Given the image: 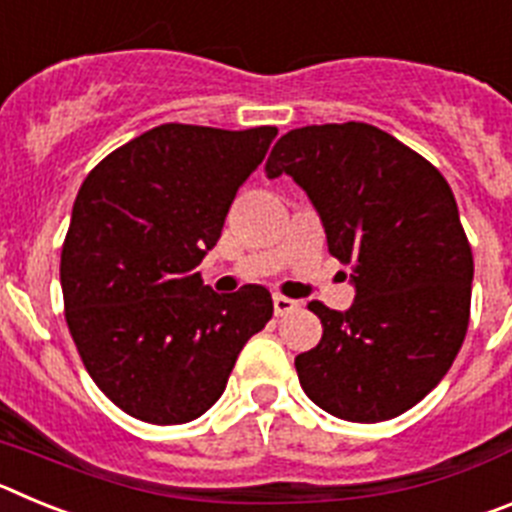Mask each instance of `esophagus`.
<instances>
[{
  "mask_svg": "<svg viewBox=\"0 0 512 512\" xmlns=\"http://www.w3.org/2000/svg\"><path fill=\"white\" fill-rule=\"evenodd\" d=\"M297 307V300H289V297L284 295H274V312L277 315H287V312H292Z\"/></svg>",
  "mask_w": 512,
  "mask_h": 512,
  "instance_id": "1",
  "label": "esophagus"
}]
</instances>
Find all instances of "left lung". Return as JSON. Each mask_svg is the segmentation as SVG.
<instances>
[{
  "label": "left lung",
  "mask_w": 512,
  "mask_h": 512,
  "mask_svg": "<svg viewBox=\"0 0 512 512\" xmlns=\"http://www.w3.org/2000/svg\"><path fill=\"white\" fill-rule=\"evenodd\" d=\"M282 174L305 189L356 289L343 312L307 305L323 338L295 359L302 390L336 418H397L441 382L467 336L474 259L454 192L366 122L289 130L266 161L269 179Z\"/></svg>",
  "instance_id": "1"
}]
</instances>
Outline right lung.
I'll list each match as a JSON object with an SVG mask.
<instances>
[{
    "label": "right lung",
    "instance_id": "right-lung-1",
    "mask_svg": "<svg viewBox=\"0 0 512 512\" xmlns=\"http://www.w3.org/2000/svg\"><path fill=\"white\" fill-rule=\"evenodd\" d=\"M277 128L166 122L99 161L61 251L66 323L89 377L146 423L200 418L271 320L269 289L217 295L200 271Z\"/></svg>",
    "mask_w": 512,
    "mask_h": 512
}]
</instances>
